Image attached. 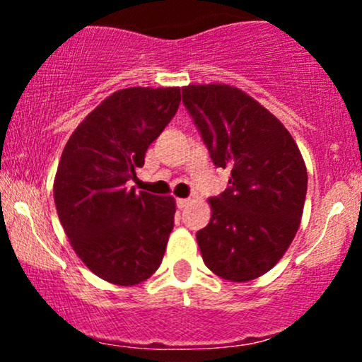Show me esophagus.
Wrapping results in <instances>:
<instances>
[{"mask_svg":"<svg viewBox=\"0 0 362 362\" xmlns=\"http://www.w3.org/2000/svg\"><path fill=\"white\" fill-rule=\"evenodd\" d=\"M190 199H177V207L178 209H184V207L189 204Z\"/></svg>","mask_w":362,"mask_h":362,"instance_id":"1","label":"esophagus"}]
</instances>
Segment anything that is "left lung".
<instances>
[{
    "instance_id": "1",
    "label": "left lung",
    "mask_w": 362,
    "mask_h": 362,
    "mask_svg": "<svg viewBox=\"0 0 362 362\" xmlns=\"http://www.w3.org/2000/svg\"><path fill=\"white\" fill-rule=\"evenodd\" d=\"M182 100L216 167L231 170L230 187L209 199V224L197 231L202 259L221 279H257L300 228L308 187L300 148L276 115L236 86L189 85Z\"/></svg>"
}]
</instances>
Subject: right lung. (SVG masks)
<instances>
[{
	"label": "right lung",
	"mask_w": 362,
	"mask_h": 362,
	"mask_svg": "<svg viewBox=\"0 0 362 362\" xmlns=\"http://www.w3.org/2000/svg\"><path fill=\"white\" fill-rule=\"evenodd\" d=\"M180 105V88L117 90L68 139L54 178L57 216L73 250L100 279L136 286L156 272L175 199L127 189L149 144Z\"/></svg>",
	"instance_id": "obj_1"
}]
</instances>
